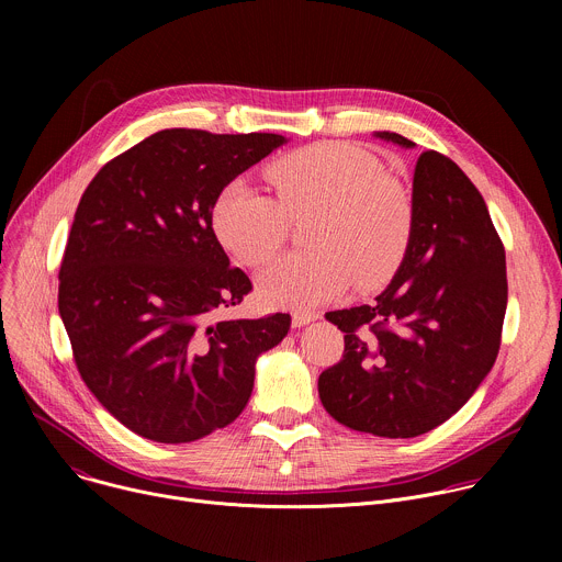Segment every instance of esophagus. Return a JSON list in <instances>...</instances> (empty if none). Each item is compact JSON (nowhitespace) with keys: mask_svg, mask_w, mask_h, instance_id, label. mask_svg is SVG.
I'll list each match as a JSON object with an SVG mask.
<instances>
[{"mask_svg":"<svg viewBox=\"0 0 562 562\" xmlns=\"http://www.w3.org/2000/svg\"><path fill=\"white\" fill-rule=\"evenodd\" d=\"M313 319H317V315L315 313H306V311H295L293 315H291V327L293 329H300V327H306V325H311Z\"/></svg>","mask_w":562,"mask_h":562,"instance_id":"1","label":"esophagus"}]
</instances>
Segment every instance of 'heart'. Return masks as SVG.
<instances>
[{"label": "heart", "instance_id": "heart-1", "mask_svg": "<svg viewBox=\"0 0 562 562\" xmlns=\"http://www.w3.org/2000/svg\"><path fill=\"white\" fill-rule=\"evenodd\" d=\"M267 178L278 200L237 180L217 198L213 226L239 262L262 267L286 245L289 220L313 217L304 233L311 251L286 256L258 278L269 306L306 308L353 282L373 291L393 278L412 239L414 204L371 153L319 142L276 159Z\"/></svg>", "mask_w": 562, "mask_h": 562}]
</instances>
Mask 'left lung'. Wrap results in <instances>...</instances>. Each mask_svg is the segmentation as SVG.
Returning a JSON list of instances; mask_svg holds the SVG:
<instances>
[{
  "label": "left lung",
  "mask_w": 562,
  "mask_h": 562,
  "mask_svg": "<svg viewBox=\"0 0 562 562\" xmlns=\"http://www.w3.org/2000/svg\"><path fill=\"white\" fill-rule=\"evenodd\" d=\"M375 137L416 146L389 131ZM412 204V239L389 286L371 304L327 313L345 353L317 380L340 425L380 438H416L449 420L492 371L507 311L505 247L460 167L425 150Z\"/></svg>",
  "instance_id": "8db88e82"
}]
</instances>
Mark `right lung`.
<instances>
[{
	"label": "right lung",
	"instance_id": "add662e5",
	"mask_svg": "<svg viewBox=\"0 0 562 562\" xmlns=\"http://www.w3.org/2000/svg\"><path fill=\"white\" fill-rule=\"evenodd\" d=\"M286 144L276 133H153L87 187L59 269V315L100 405L153 442H193L247 407L260 353L289 313L220 317L251 291L228 267L213 206L239 173Z\"/></svg>",
	"mask_w": 562,
	"mask_h": 562
}]
</instances>
